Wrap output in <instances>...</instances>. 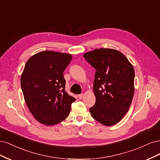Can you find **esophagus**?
<instances>
[{"mask_svg":"<svg viewBox=\"0 0 160 160\" xmlns=\"http://www.w3.org/2000/svg\"><path fill=\"white\" fill-rule=\"evenodd\" d=\"M84 94H79L78 95V98H79V99L80 100H81V99H82V98H83V97H84Z\"/></svg>","mask_w":160,"mask_h":160,"instance_id":"34e87169","label":"esophagus"}]
</instances>
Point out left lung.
Masks as SVG:
<instances>
[{
  "label": "left lung",
  "instance_id": "8db88e82",
  "mask_svg": "<svg viewBox=\"0 0 160 160\" xmlns=\"http://www.w3.org/2000/svg\"><path fill=\"white\" fill-rule=\"evenodd\" d=\"M84 57L96 70L93 85L96 103L90 108V114L103 125H114L131 105L134 93L133 67L115 49H95L84 54Z\"/></svg>",
  "mask_w": 160,
  "mask_h": 160
}]
</instances>
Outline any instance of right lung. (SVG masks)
I'll return each mask as SVG.
<instances>
[{
    "instance_id": "1",
    "label": "right lung",
    "mask_w": 160,
    "mask_h": 160,
    "mask_svg": "<svg viewBox=\"0 0 160 160\" xmlns=\"http://www.w3.org/2000/svg\"><path fill=\"white\" fill-rule=\"evenodd\" d=\"M72 56L42 51L25 64L20 84L26 104L34 118L46 126H53L68 116L76 99L65 91L63 72Z\"/></svg>"
}]
</instances>
